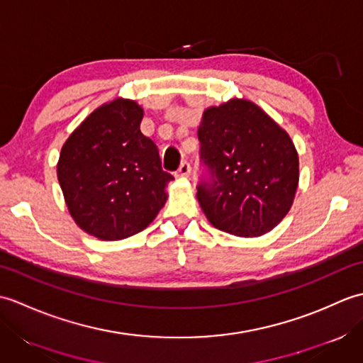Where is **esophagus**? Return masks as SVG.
Instances as JSON below:
<instances>
[{
  "label": "esophagus",
  "mask_w": 363,
  "mask_h": 363,
  "mask_svg": "<svg viewBox=\"0 0 363 363\" xmlns=\"http://www.w3.org/2000/svg\"><path fill=\"white\" fill-rule=\"evenodd\" d=\"M190 172H191L190 164H189V162L184 160L182 164L179 165V169H177L176 176H179V177H189V176H190Z\"/></svg>",
  "instance_id": "34e87169"
}]
</instances>
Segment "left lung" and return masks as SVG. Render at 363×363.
I'll return each instance as SVG.
<instances>
[{
  "label": "left lung",
  "instance_id": "left-lung-1",
  "mask_svg": "<svg viewBox=\"0 0 363 363\" xmlns=\"http://www.w3.org/2000/svg\"><path fill=\"white\" fill-rule=\"evenodd\" d=\"M198 138L211 179L199 184L196 198L211 225L237 237L279 225L299 181L290 135L257 104L233 98L204 111Z\"/></svg>",
  "mask_w": 363,
  "mask_h": 363
}]
</instances>
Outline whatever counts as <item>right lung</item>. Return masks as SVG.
<instances>
[{"mask_svg":"<svg viewBox=\"0 0 363 363\" xmlns=\"http://www.w3.org/2000/svg\"><path fill=\"white\" fill-rule=\"evenodd\" d=\"M143 109L115 98L96 107L67 138L57 179L72 218L99 240L140 233L167 201L173 176L160 167L157 146L140 130Z\"/></svg>","mask_w":363,"mask_h":363,"instance_id":"obj_1","label":"right lung"}]
</instances>
